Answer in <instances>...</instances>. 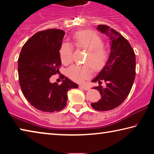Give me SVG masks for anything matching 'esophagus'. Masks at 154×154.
<instances>
[{
	"label": "esophagus",
	"instance_id": "34e87169",
	"mask_svg": "<svg viewBox=\"0 0 154 154\" xmlns=\"http://www.w3.org/2000/svg\"><path fill=\"white\" fill-rule=\"evenodd\" d=\"M79 88H81V89H83L84 90H90V88L88 87V86H85V85H80L79 86Z\"/></svg>",
	"mask_w": 154,
	"mask_h": 154
}]
</instances>
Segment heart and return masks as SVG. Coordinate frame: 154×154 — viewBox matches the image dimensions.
I'll return each mask as SVG.
<instances>
[{"instance_id": "b5f03b06", "label": "heart", "mask_w": 154, "mask_h": 154, "mask_svg": "<svg viewBox=\"0 0 154 154\" xmlns=\"http://www.w3.org/2000/svg\"><path fill=\"white\" fill-rule=\"evenodd\" d=\"M72 42L77 48L88 51L85 63L90 64L94 70L100 69L107 60V51L103 47V41L100 36L91 30H79L72 35ZM60 57L64 64L71 63L72 58V46L69 43H64L60 49ZM66 73L71 80L82 83L90 78L92 71L89 65H72Z\"/></svg>"}]
</instances>
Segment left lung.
Instances as JSON below:
<instances>
[{
  "label": "left lung",
  "mask_w": 154,
  "mask_h": 154,
  "mask_svg": "<svg viewBox=\"0 0 154 154\" xmlns=\"http://www.w3.org/2000/svg\"><path fill=\"white\" fill-rule=\"evenodd\" d=\"M97 29L111 41V53L107 62L93 82L106 83V87L96 86L101 99L91 104L93 109L105 111L118 107L131 90L136 74L135 54L128 41L120 33L106 25H98Z\"/></svg>",
  "instance_id": "1"
}]
</instances>
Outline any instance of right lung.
I'll return each instance as SVG.
<instances>
[{"mask_svg":"<svg viewBox=\"0 0 154 154\" xmlns=\"http://www.w3.org/2000/svg\"><path fill=\"white\" fill-rule=\"evenodd\" d=\"M65 32L48 29L35 33L25 43L18 58V75L22 92L34 107L43 112L59 111L66 105L68 91L77 83L64 77L61 85L49 78L59 72L60 49Z\"/></svg>","mask_w":154,"mask_h":154,"instance_id":"add662e5","label":"right lung"}]
</instances>
